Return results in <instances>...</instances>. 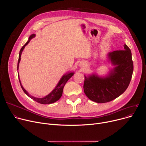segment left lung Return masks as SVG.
I'll return each instance as SVG.
<instances>
[{
    "label": "left lung",
    "mask_w": 146,
    "mask_h": 146,
    "mask_svg": "<svg viewBox=\"0 0 146 146\" xmlns=\"http://www.w3.org/2000/svg\"><path fill=\"white\" fill-rule=\"evenodd\" d=\"M124 50L109 53L113 64L116 65L106 78H99L96 74L85 76L83 89L87 97L97 103L110 102L123 94L129 86L133 72L132 54L128 46Z\"/></svg>",
    "instance_id": "left-lung-1"
}]
</instances>
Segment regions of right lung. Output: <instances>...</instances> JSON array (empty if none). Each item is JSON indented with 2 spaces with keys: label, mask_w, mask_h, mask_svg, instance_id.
<instances>
[{
  "label": "right lung",
  "mask_w": 146,
  "mask_h": 146,
  "mask_svg": "<svg viewBox=\"0 0 146 146\" xmlns=\"http://www.w3.org/2000/svg\"><path fill=\"white\" fill-rule=\"evenodd\" d=\"M35 36V34H32L31 35L29 38V40L28 41L26 42V44L23 46V47L21 48L20 51H19V59L18 61V66H17V70H18V68H19V64L20 62V60H21V54L22 52L24 50V48H25V46L29 42L30 40L32 39L33 38H34ZM74 73H67V74L64 75L61 79H60V82H58V85H57V86L56 87V88L54 89L51 92L48 94V95H47L46 96H45L43 98H35L33 97L32 96H31L26 91V90H25V89L23 88V86L21 85V83L19 78V83H20V85L21 86L23 90V91L24 92L25 94H27L29 98H31V99H33L34 101H35L36 102L41 104H52L55 102L56 101H57L58 99L61 98V96H62V94H63V88L64 86L65 85V84L66 83V82L68 81V80L70 79L72 76L73 75Z\"/></svg>",
  "instance_id": "1"
}]
</instances>
